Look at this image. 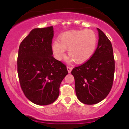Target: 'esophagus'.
Instances as JSON below:
<instances>
[{
    "label": "esophagus",
    "instance_id": "esophagus-1",
    "mask_svg": "<svg viewBox=\"0 0 129 129\" xmlns=\"http://www.w3.org/2000/svg\"><path fill=\"white\" fill-rule=\"evenodd\" d=\"M67 71H68L69 73L71 72V71H72V67H70V66H67Z\"/></svg>",
    "mask_w": 129,
    "mask_h": 129
}]
</instances>
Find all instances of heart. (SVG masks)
I'll list each match as a JSON object with an SVG mask.
<instances>
[{
  "instance_id": "heart-1",
  "label": "heart",
  "mask_w": 129,
  "mask_h": 129,
  "mask_svg": "<svg viewBox=\"0 0 129 129\" xmlns=\"http://www.w3.org/2000/svg\"><path fill=\"white\" fill-rule=\"evenodd\" d=\"M98 38L94 31L90 29L72 30L62 34L58 39L52 43V50L55 58L61 60L66 54V49L69 58L68 62L82 63L87 61L94 54Z\"/></svg>"
}]
</instances>
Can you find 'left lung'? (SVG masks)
Masks as SVG:
<instances>
[{
    "label": "left lung",
    "mask_w": 129,
    "mask_h": 129,
    "mask_svg": "<svg viewBox=\"0 0 129 129\" xmlns=\"http://www.w3.org/2000/svg\"><path fill=\"white\" fill-rule=\"evenodd\" d=\"M97 47L91 58L74 67L71 74L75 79V93L83 104H95L110 92L114 82L115 60L112 45L101 29Z\"/></svg>",
    "instance_id": "8db88e82"
}]
</instances>
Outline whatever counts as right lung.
<instances>
[{
    "mask_svg": "<svg viewBox=\"0 0 129 129\" xmlns=\"http://www.w3.org/2000/svg\"><path fill=\"white\" fill-rule=\"evenodd\" d=\"M53 27L34 28L20 43L17 72L25 97L33 103L46 105L55 102L60 85L67 75V67L52 56Z\"/></svg>",
    "mask_w": 129,
    "mask_h": 129,
    "instance_id": "obj_1",
    "label": "right lung"
}]
</instances>
